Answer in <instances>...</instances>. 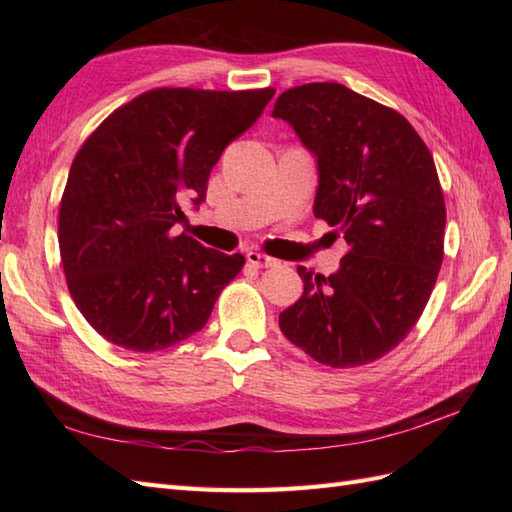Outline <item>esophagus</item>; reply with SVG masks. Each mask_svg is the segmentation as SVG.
<instances>
[{"mask_svg": "<svg viewBox=\"0 0 512 512\" xmlns=\"http://www.w3.org/2000/svg\"><path fill=\"white\" fill-rule=\"evenodd\" d=\"M246 259H248V264H253L257 268H268V266H277L279 264L275 257H268L264 253H259V250H248Z\"/></svg>", "mask_w": 512, "mask_h": 512, "instance_id": "34e87169", "label": "esophagus"}]
</instances>
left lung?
<instances>
[{"mask_svg":"<svg viewBox=\"0 0 512 512\" xmlns=\"http://www.w3.org/2000/svg\"><path fill=\"white\" fill-rule=\"evenodd\" d=\"M273 118L317 160L314 217L347 246L330 277L297 266L303 295L279 328L323 365L372 363L405 339L436 286L447 224L436 165L405 116L341 83L286 90Z\"/></svg>","mask_w":512,"mask_h":512,"instance_id":"obj_1","label":"left lung"}]
</instances>
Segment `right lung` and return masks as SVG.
Segmentation results:
<instances>
[{
    "mask_svg": "<svg viewBox=\"0 0 512 512\" xmlns=\"http://www.w3.org/2000/svg\"><path fill=\"white\" fill-rule=\"evenodd\" d=\"M275 90L160 88L110 114L76 154L59 211L70 295L103 339L167 350L209 321L244 257L206 248L173 226L200 209L226 145Z\"/></svg>",
    "mask_w": 512,
    "mask_h": 512,
    "instance_id": "obj_1",
    "label": "right lung"
}]
</instances>
